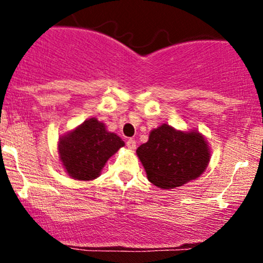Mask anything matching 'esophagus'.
I'll list each match as a JSON object with an SVG mask.
<instances>
[{
    "instance_id": "esophagus-1",
    "label": "esophagus",
    "mask_w": 263,
    "mask_h": 263,
    "mask_svg": "<svg viewBox=\"0 0 263 263\" xmlns=\"http://www.w3.org/2000/svg\"><path fill=\"white\" fill-rule=\"evenodd\" d=\"M126 146H127L129 149H135L136 148V141L132 140V138H129V140H127V142H126Z\"/></svg>"
}]
</instances>
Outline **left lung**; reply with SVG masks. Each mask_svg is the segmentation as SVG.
Here are the masks:
<instances>
[{
	"mask_svg": "<svg viewBox=\"0 0 263 263\" xmlns=\"http://www.w3.org/2000/svg\"><path fill=\"white\" fill-rule=\"evenodd\" d=\"M136 153L149 182L161 189H173L197 179L210 161V149L203 135L178 131L167 123L152 129L148 141Z\"/></svg>",
	"mask_w": 263,
	"mask_h": 263,
	"instance_id": "1",
	"label": "left lung"
}]
</instances>
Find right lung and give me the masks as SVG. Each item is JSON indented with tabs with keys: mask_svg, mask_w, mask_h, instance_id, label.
<instances>
[{
	"mask_svg": "<svg viewBox=\"0 0 263 263\" xmlns=\"http://www.w3.org/2000/svg\"><path fill=\"white\" fill-rule=\"evenodd\" d=\"M125 142L92 117L59 138V158L73 179L92 180Z\"/></svg>",
	"mask_w": 263,
	"mask_h": 263,
	"instance_id": "obj_1",
	"label": "right lung"
}]
</instances>
